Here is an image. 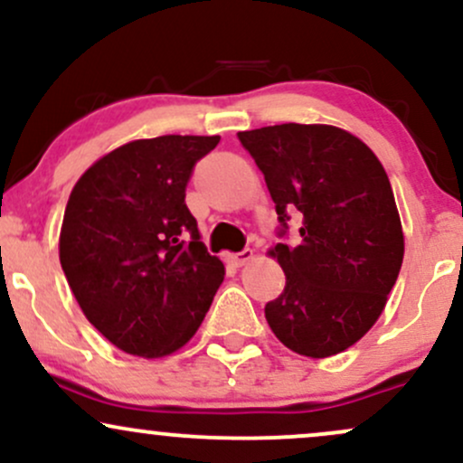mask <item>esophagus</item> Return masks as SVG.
Instances as JSON below:
<instances>
[{
    "label": "esophagus",
    "instance_id": "1",
    "mask_svg": "<svg viewBox=\"0 0 463 463\" xmlns=\"http://www.w3.org/2000/svg\"><path fill=\"white\" fill-rule=\"evenodd\" d=\"M254 257V250H241V252H226L224 254V261L228 265H232V268H241V265H246L248 261H252Z\"/></svg>",
    "mask_w": 463,
    "mask_h": 463
}]
</instances>
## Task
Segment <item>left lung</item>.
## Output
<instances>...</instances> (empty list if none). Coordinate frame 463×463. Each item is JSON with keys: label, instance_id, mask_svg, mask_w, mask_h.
Wrapping results in <instances>:
<instances>
[{"label": "left lung", "instance_id": "8db88e82", "mask_svg": "<svg viewBox=\"0 0 463 463\" xmlns=\"http://www.w3.org/2000/svg\"><path fill=\"white\" fill-rule=\"evenodd\" d=\"M263 172L280 224L300 211V243L268 254L285 289L265 320L287 348L311 359L357 344L385 309L405 254L401 215L383 165L359 137L328 124L239 132Z\"/></svg>", "mask_w": 463, "mask_h": 463}]
</instances>
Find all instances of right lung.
<instances>
[{
	"label": "right lung",
	"instance_id": "right-lung-1",
	"mask_svg": "<svg viewBox=\"0 0 463 463\" xmlns=\"http://www.w3.org/2000/svg\"><path fill=\"white\" fill-rule=\"evenodd\" d=\"M217 143H124L73 184L58 239L62 272L87 320L124 353L161 359L183 348L224 280L184 204L191 169Z\"/></svg>",
	"mask_w": 463,
	"mask_h": 463
}]
</instances>
